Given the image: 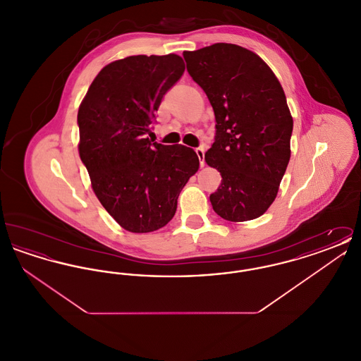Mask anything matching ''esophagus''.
<instances>
[{
  "instance_id": "obj_1",
  "label": "esophagus",
  "mask_w": 361,
  "mask_h": 361,
  "mask_svg": "<svg viewBox=\"0 0 361 361\" xmlns=\"http://www.w3.org/2000/svg\"><path fill=\"white\" fill-rule=\"evenodd\" d=\"M196 154H197L199 159H200V166L203 168L204 166V147L196 149Z\"/></svg>"
}]
</instances>
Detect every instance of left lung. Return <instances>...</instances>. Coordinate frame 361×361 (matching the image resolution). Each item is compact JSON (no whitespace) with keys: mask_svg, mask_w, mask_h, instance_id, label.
I'll return each instance as SVG.
<instances>
[{"mask_svg":"<svg viewBox=\"0 0 361 361\" xmlns=\"http://www.w3.org/2000/svg\"><path fill=\"white\" fill-rule=\"evenodd\" d=\"M183 55L215 114V142L204 155L222 176L209 196L212 208L230 222L256 219L275 202L291 157L293 121L284 90L256 52L237 44Z\"/></svg>","mask_w":361,"mask_h":361,"instance_id":"8db88e82","label":"left lung"}]
</instances>
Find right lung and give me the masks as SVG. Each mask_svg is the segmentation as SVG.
I'll return each mask as SVG.
<instances>
[{"instance_id": "obj_1", "label": "right lung", "mask_w": 361, "mask_h": 361, "mask_svg": "<svg viewBox=\"0 0 361 361\" xmlns=\"http://www.w3.org/2000/svg\"><path fill=\"white\" fill-rule=\"evenodd\" d=\"M184 70L177 54L114 61L100 70L80 104L78 153L92 189L130 233H152L169 224L181 189L199 171L192 149L146 137L164 94Z\"/></svg>"}]
</instances>
